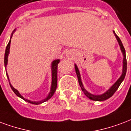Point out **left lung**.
<instances>
[{
	"label": "left lung",
	"mask_w": 131,
	"mask_h": 131,
	"mask_svg": "<svg viewBox=\"0 0 131 131\" xmlns=\"http://www.w3.org/2000/svg\"><path fill=\"white\" fill-rule=\"evenodd\" d=\"M114 34H115V37L117 38V41L119 42V44L120 47H121V50L122 51L123 55H124V60H123V64H124V66H123V73L122 75H121L120 77L116 83L112 85V87L110 88V90H108L105 93H104L103 94H101V95H93L92 94L88 92L86 90L84 89L83 86V84H82V82H81V79H80V73H79V70H78L77 66L75 65V72H76V74H77V76H78V83H79V85H80V88H81V90H83V92H84L85 95L87 96L90 99H92L93 101H105L107 99H109L115 93V92L117 91V89L119 88V85H121V83H122V81L124 80L125 78V75H126V69H127V61H126V51H125V48L123 46L122 43V41L119 39V37L116 35L115 32H113Z\"/></svg>",
	"instance_id": "1"
}]
</instances>
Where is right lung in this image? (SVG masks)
<instances>
[{
    "mask_svg": "<svg viewBox=\"0 0 131 131\" xmlns=\"http://www.w3.org/2000/svg\"><path fill=\"white\" fill-rule=\"evenodd\" d=\"M10 43H11V40H9V41L8 44L7 45L6 47V50H5V60H4V63H5V67L6 69V66L7 64V57H8V54L9 52V48H10ZM60 62V60H54L52 63V84H51V92L49 93V94L47 97L45 99H43V100L41 101H37V102H35V101H31L30 100H28V99H24L22 96L19 94V92L16 90V89H14L12 85L9 83V85H10V87H11L12 90H13V92L15 93V94L16 96H18L19 97L21 98L22 99H24V101H26L27 102L30 103H32V104H35V105H38V104H40L41 103H43L46 101H48V99H50L53 95L54 94V93L56 92V88H57V83H58V63ZM7 78H8V75H7Z\"/></svg>",
    "mask_w": 131,
    "mask_h": 131,
    "instance_id": "right-lung-1",
    "label": "right lung"
}]
</instances>
